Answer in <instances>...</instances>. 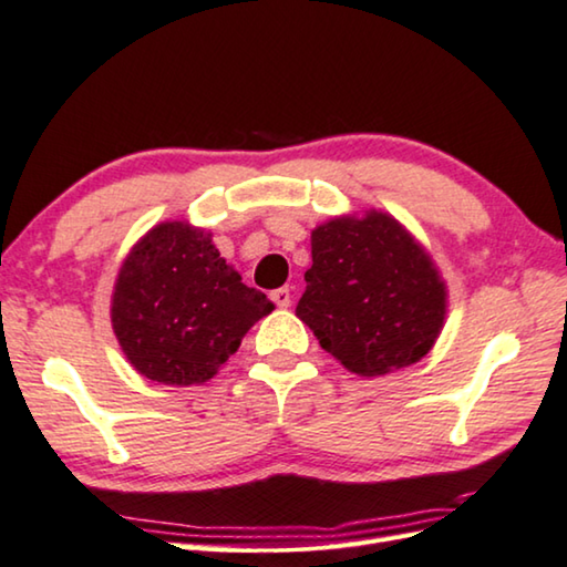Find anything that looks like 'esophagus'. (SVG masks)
I'll return each instance as SVG.
<instances>
[{"label":"esophagus","mask_w":567,"mask_h":567,"mask_svg":"<svg viewBox=\"0 0 567 567\" xmlns=\"http://www.w3.org/2000/svg\"><path fill=\"white\" fill-rule=\"evenodd\" d=\"M270 299L276 301V307H281V309H289L291 307V289L289 286H284V289H276L274 293H270Z\"/></svg>","instance_id":"esophagus-1"}]
</instances>
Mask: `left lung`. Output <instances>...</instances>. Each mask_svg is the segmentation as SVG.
I'll list each match as a JSON object with an SVG mask.
<instances>
[{"label": "left lung", "instance_id": "obj_1", "mask_svg": "<svg viewBox=\"0 0 567 567\" xmlns=\"http://www.w3.org/2000/svg\"><path fill=\"white\" fill-rule=\"evenodd\" d=\"M303 281L297 317L342 368L363 379L420 363L445 327V278L389 212H352L311 229Z\"/></svg>", "mask_w": 567, "mask_h": 567}]
</instances>
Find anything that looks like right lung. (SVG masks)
<instances>
[{"label":"right lung","instance_id":"1","mask_svg":"<svg viewBox=\"0 0 567 567\" xmlns=\"http://www.w3.org/2000/svg\"><path fill=\"white\" fill-rule=\"evenodd\" d=\"M270 311L274 301L243 284L209 229L168 219L122 260L110 317L127 363L147 381L202 385Z\"/></svg>","mask_w":567,"mask_h":567}]
</instances>
